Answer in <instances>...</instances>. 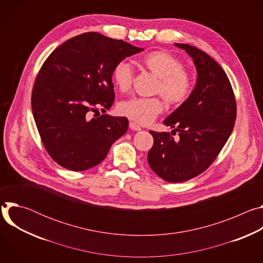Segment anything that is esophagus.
Listing matches in <instances>:
<instances>
[{"mask_svg": "<svg viewBox=\"0 0 263 263\" xmlns=\"http://www.w3.org/2000/svg\"><path fill=\"white\" fill-rule=\"evenodd\" d=\"M129 127H130V129H132L133 131H140V130H141V128H140L136 123H134V122H130Z\"/></svg>", "mask_w": 263, "mask_h": 263, "instance_id": "esophagus-1", "label": "esophagus"}]
</instances>
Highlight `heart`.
Wrapping results in <instances>:
<instances>
[{"instance_id": "heart-1", "label": "heart", "mask_w": 263, "mask_h": 263, "mask_svg": "<svg viewBox=\"0 0 263 263\" xmlns=\"http://www.w3.org/2000/svg\"><path fill=\"white\" fill-rule=\"evenodd\" d=\"M140 64L157 77L154 92L160 93L170 105H180L192 92V77L183 69L179 59L170 53L156 51L144 55ZM112 79L121 91H128L133 82V69L127 62H120L112 71ZM164 109L160 98H131L120 103V114L139 125L152 123Z\"/></svg>"}]
</instances>
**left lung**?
Instances as JSON below:
<instances>
[{
    "instance_id": "obj_1",
    "label": "left lung",
    "mask_w": 263,
    "mask_h": 263,
    "mask_svg": "<svg viewBox=\"0 0 263 263\" xmlns=\"http://www.w3.org/2000/svg\"><path fill=\"white\" fill-rule=\"evenodd\" d=\"M175 46L193 58L197 82L189 99L163 121L165 126L176 127L172 132H179V137L149 131L154 144L147 154L149 167L173 183L203 173L227 142L236 120L233 89L220 65L193 46Z\"/></svg>"
}]
</instances>
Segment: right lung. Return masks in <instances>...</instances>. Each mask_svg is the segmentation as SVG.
<instances>
[{"mask_svg": "<svg viewBox=\"0 0 263 263\" xmlns=\"http://www.w3.org/2000/svg\"><path fill=\"white\" fill-rule=\"evenodd\" d=\"M124 41L96 32L63 43L45 61L32 91V112L43 143L61 166L81 172L101 163L129 126L124 117L89 119L108 110L116 95L114 68L142 52Z\"/></svg>", "mask_w": 263, "mask_h": 263, "instance_id": "obj_1", "label": "right lung"}]
</instances>
